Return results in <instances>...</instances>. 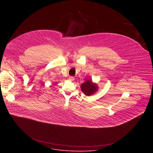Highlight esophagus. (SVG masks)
<instances>
[{"label":"esophagus","instance_id":"esophagus-1","mask_svg":"<svg viewBox=\"0 0 153 153\" xmlns=\"http://www.w3.org/2000/svg\"><path fill=\"white\" fill-rule=\"evenodd\" d=\"M74 79H75V78H74V77H73V76H70V77L68 78V80L70 81H74Z\"/></svg>","mask_w":153,"mask_h":153}]
</instances>
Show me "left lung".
<instances>
[{
	"label": "left lung",
	"mask_w": 153,
	"mask_h": 153,
	"mask_svg": "<svg viewBox=\"0 0 153 153\" xmlns=\"http://www.w3.org/2000/svg\"><path fill=\"white\" fill-rule=\"evenodd\" d=\"M81 88L83 93L88 96H90L95 94L98 89L97 84L94 83L91 79H88L81 85Z\"/></svg>",
	"instance_id": "8db88e82"
}]
</instances>
